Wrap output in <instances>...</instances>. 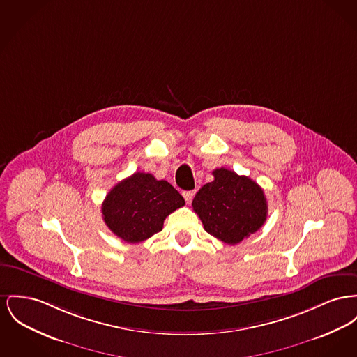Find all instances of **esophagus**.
Returning <instances> with one entry per match:
<instances>
[{
  "instance_id": "1",
  "label": "esophagus",
  "mask_w": 357,
  "mask_h": 357,
  "mask_svg": "<svg viewBox=\"0 0 357 357\" xmlns=\"http://www.w3.org/2000/svg\"><path fill=\"white\" fill-rule=\"evenodd\" d=\"M195 195V191H183V198L186 199V202L190 204L191 202V199H192V197Z\"/></svg>"
}]
</instances>
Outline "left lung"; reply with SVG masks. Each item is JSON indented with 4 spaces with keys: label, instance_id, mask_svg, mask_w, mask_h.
<instances>
[{
    "label": "left lung",
    "instance_id": "8db88e82",
    "mask_svg": "<svg viewBox=\"0 0 357 357\" xmlns=\"http://www.w3.org/2000/svg\"><path fill=\"white\" fill-rule=\"evenodd\" d=\"M214 181L204 185L192 199L205 231L227 244H238L259 231L267 218L263 189L244 175L215 168Z\"/></svg>",
    "mask_w": 357,
    "mask_h": 357
}]
</instances>
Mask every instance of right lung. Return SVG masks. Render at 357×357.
I'll return each instance as SVG.
<instances>
[{
	"label": "right lung",
	"mask_w": 357,
	"mask_h": 357,
	"mask_svg": "<svg viewBox=\"0 0 357 357\" xmlns=\"http://www.w3.org/2000/svg\"><path fill=\"white\" fill-rule=\"evenodd\" d=\"M183 205V197L167 181L135 172L107 192L102 218L117 237L135 244L162 231L166 217Z\"/></svg>",
	"instance_id": "add662e5"
}]
</instances>
